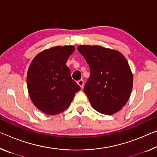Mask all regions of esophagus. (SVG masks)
Returning <instances> with one entry per match:
<instances>
[{
    "instance_id": "esophagus-1",
    "label": "esophagus",
    "mask_w": 157,
    "mask_h": 157,
    "mask_svg": "<svg viewBox=\"0 0 157 157\" xmlns=\"http://www.w3.org/2000/svg\"><path fill=\"white\" fill-rule=\"evenodd\" d=\"M78 85L80 86L81 89H82L84 87V82L83 81V79H80V80L78 81Z\"/></svg>"
}]
</instances>
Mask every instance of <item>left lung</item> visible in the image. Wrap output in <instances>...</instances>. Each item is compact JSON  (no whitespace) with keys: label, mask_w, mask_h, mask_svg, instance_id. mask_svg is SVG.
<instances>
[{"label":"left lung","mask_w":157,"mask_h":157,"mask_svg":"<svg viewBox=\"0 0 157 157\" xmlns=\"http://www.w3.org/2000/svg\"><path fill=\"white\" fill-rule=\"evenodd\" d=\"M78 49L90 69L84 91L92 107L104 114L120 110L133 87V75L127 60L118 51L100 46L80 45Z\"/></svg>","instance_id":"8db88e82"}]
</instances>
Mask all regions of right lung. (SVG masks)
I'll return each mask as SVG.
<instances>
[{"instance_id":"right-lung-1","label":"right lung","mask_w":157,"mask_h":157,"mask_svg":"<svg viewBox=\"0 0 157 157\" xmlns=\"http://www.w3.org/2000/svg\"><path fill=\"white\" fill-rule=\"evenodd\" d=\"M73 46L55 47L38 54L27 73V87L31 101L47 114H56L68 108L81 89L66 66Z\"/></svg>"}]
</instances>
